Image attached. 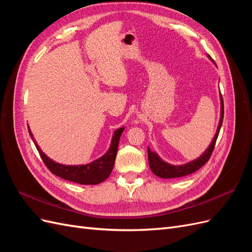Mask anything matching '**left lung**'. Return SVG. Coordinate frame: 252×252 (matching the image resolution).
I'll return each instance as SVG.
<instances>
[{
  "instance_id": "8db88e82",
  "label": "left lung",
  "mask_w": 252,
  "mask_h": 252,
  "mask_svg": "<svg viewBox=\"0 0 252 252\" xmlns=\"http://www.w3.org/2000/svg\"><path fill=\"white\" fill-rule=\"evenodd\" d=\"M210 59L211 57L208 56ZM212 60V59H211ZM220 123L217 129V133L215 135V138L212 139L209 147L206 149L204 154L199 158L194 159L192 162H189L184 165H179V166H174L170 165L168 163L164 162L163 159L159 158L156 152H152L149 147H148V162L151 171L154 172L157 177L162 178V179H172V178H181V177H185V175L191 174L195 172L196 170H199L201 167L208 162V159L211 157V154L213 149H215L216 146V142L219 136V132L220 126H222L223 123V118H224V102H223V97L222 94H220Z\"/></svg>"
}]
</instances>
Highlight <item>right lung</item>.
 Listing matches in <instances>:
<instances>
[{
    "mask_svg": "<svg viewBox=\"0 0 252 252\" xmlns=\"http://www.w3.org/2000/svg\"><path fill=\"white\" fill-rule=\"evenodd\" d=\"M28 131L30 136L35 145V147L39 151V154L43 159L44 164L47 166V168L53 173L58 175V177L62 178L64 180L78 183V184L82 185H96L100 184L103 181L107 179L112 169L114 161H116L118 147L120 138L122 135V132L124 131V127L117 129L113 133L112 141L109 150L106 154L100 158L95 159V161L91 162L87 165H78V166H69V165H62L56 163L49 158L39 147V145L36 144L35 140L33 139V135L30 131V128L28 127Z\"/></svg>",
    "mask_w": 252,
    "mask_h": 252,
    "instance_id": "right-lung-1",
    "label": "right lung"
}]
</instances>
